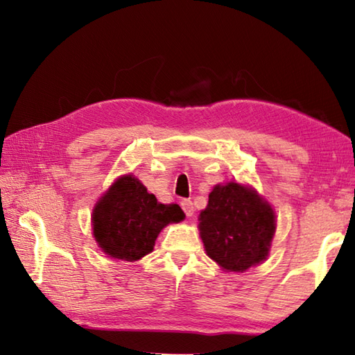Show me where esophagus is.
Instances as JSON below:
<instances>
[{
    "label": "esophagus",
    "instance_id": "1",
    "mask_svg": "<svg viewBox=\"0 0 355 355\" xmlns=\"http://www.w3.org/2000/svg\"><path fill=\"white\" fill-rule=\"evenodd\" d=\"M182 209H183V212L186 214V216H193L195 207H193V202L191 200H183L182 201Z\"/></svg>",
    "mask_w": 355,
    "mask_h": 355
}]
</instances>
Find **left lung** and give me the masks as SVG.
Returning a JSON list of instances; mask_svg holds the SVG:
<instances>
[{"mask_svg":"<svg viewBox=\"0 0 355 355\" xmlns=\"http://www.w3.org/2000/svg\"><path fill=\"white\" fill-rule=\"evenodd\" d=\"M198 220L206 253L224 270L245 271L267 258L275 212L250 187L215 186Z\"/></svg>","mask_w":355,"mask_h":355,"instance_id":"8db88e82","label":"left lung"}]
</instances>
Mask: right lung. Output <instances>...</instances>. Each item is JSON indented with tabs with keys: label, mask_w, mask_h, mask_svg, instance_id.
I'll use <instances>...</instances> for the list:
<instances>
[{
	"label": "right lung",
	"mask_w": 355,
	"mask_h": 355,
	"mask_svg": "<svg viewBox=\"0 0 355 355\" xmlns=\"http://www.w3.org/2000/svg\"><path fill=\"white\" fill-rule=\"evenodd\" d=\"M183 218L180 206L162 205L137 178L125 175L94 207L93 235L111 258L132 262L153 252L164 225Z\"/></svg>",
	"instance_id": "right-lung-1"
}]
</instances>
